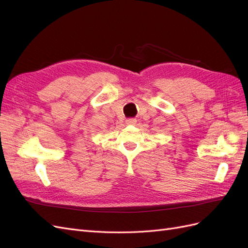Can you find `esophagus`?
Instances as JSON below:
<instances>
[{
    "mask_svg": "<svg viewBox=\"0 0 248 248\" xmlns=\"http://www.w3.org/2000/svg\"><path fill=\"white\" fill-rule=\"evenodd\" d=\"M136 123H137V119H134V118H129L126 120V124H128V125H133Z\"/></svg>",
    "mask_w": 248,
    "mask_h": 248,
    "instance_id": "34e87169",
    "label": "esophagus"
}]
</instances>
